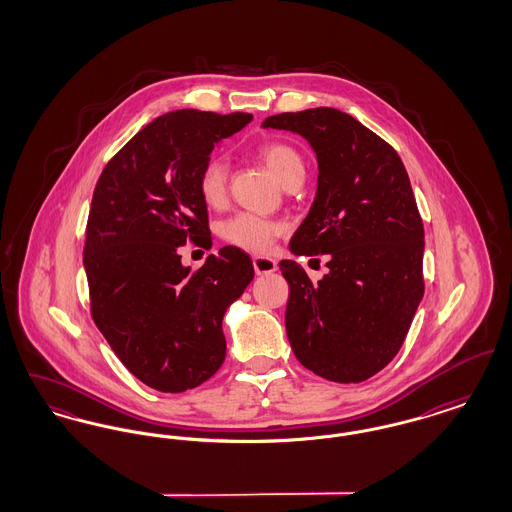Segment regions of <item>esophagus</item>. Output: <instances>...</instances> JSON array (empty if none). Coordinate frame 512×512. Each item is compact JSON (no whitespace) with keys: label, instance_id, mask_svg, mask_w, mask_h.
Instances as JSON below:
<instances>
[{"label":"esophagus","instance_id":"obj_1","mask_svg":"<svg viewBox=\"0 0 512 512\" xmlns=\"http://www.w3.org/2000/svg\"><path fill=\"white\" fill-rule=\"evenodd\" d=\"M253 268L257 274H272L276 272V261L270 257H253Z\"/></svg>","mask_w":512,"mask_h":512}]
</instances>
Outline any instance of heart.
I'll list each match as a JSON object with an SVG mask.
<instances>
[{"label":"heart","instance_id":"obj_1","mask_svg":"<svg viewBox=\"0 0 512 512\" xmlns=\"http://www.w3.org/2000/svg\"><path fill=\"white\" fill-rule=\"evenodd\" d=\"M259 155L272 174L286 184L295 174H303L301 155L284 142H268L259 147ZM197 194L211 209H220L228 197V165L224 159H209L197 174ZM284 232L278 220L259 217L253 213H236L222 220L220 238L232 247L249 253H267L274 240Z\"/></svg>","mask_w":512,"mask_h":512}]
</instances>
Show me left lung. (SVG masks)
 <instances>
[{"instance_id":"1","label":"left lung","mask_w":512,"mask_h":512,"mask_svg":"<svg viewBox=\"0 0 512 512\" xmlns=\"http://www.w3.org/2000/svg\"><path fill=\"white\" fill-rule=\"evenodd\" d=\"M263 126L295 132L317 153V197L290 251L328 255V274L311 282L301 265L280 261L293 353L330 382H365L397 355L424 295V226L409 174L388 142L332 107Z\"/></svg>"}]
</instances>
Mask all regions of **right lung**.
Masks as SVG:
<instances>
[{"label":"right lung","instance_id":"obj_1","mask_svg":"<svg viewBox=\"0 0 512 512\" xmlns=\"http://www.w3.org/2000/svg\"><path fill=\"white\" fill-rule=\"evenodd\" d=\"M253 115L180 109L144 126L105 165L86 226L92 318L140 382L192 390L226 357L222 318L253 280V263L226 245L197 270L180 247H211L197 174L220 140Z\"/></svg>","mask_w":512,"mask_h":512}]
</instances>
